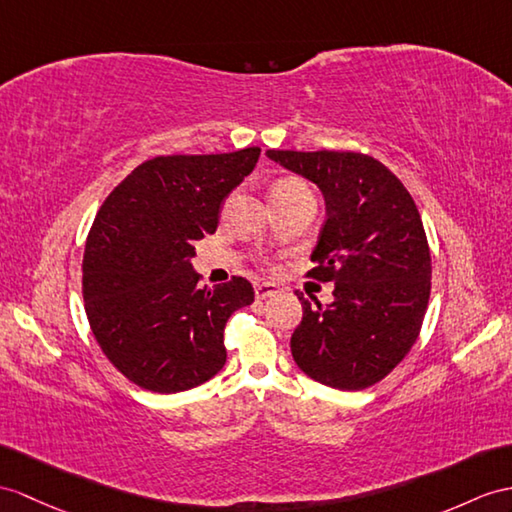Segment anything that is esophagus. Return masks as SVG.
I'll list each match as a JSON object with an SVG mask.
<instances>
[{
  "label": "esophagus",
  "instance_id": "1",
  "mask_svg": "<svg viewBox=\"0 0 512 512\" xmlns=\"http://www.w3.org/2000/svg\"><path fill=\"white\" fill-rule=\"evenodd\" d=\"M254 293H256V299H267V297L278 295V293H280V289H278L276 284L263 282V284H256V286H254Z\"/></svg>",
  "mask_w": 512,
  "mask_h": 512
}]
</instances>
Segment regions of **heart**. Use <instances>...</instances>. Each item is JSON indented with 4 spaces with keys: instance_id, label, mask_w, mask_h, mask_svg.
Listing matches in <instances>:
<instances>
[{
    "instance_id": "1",
    "label": "heart",
    "mask_w": 512,
    "mask_h": 512,
    "mask_svg": "<svg viewBox=\"0 0 512 512\" xmlns=\"http://www.w3.org/2000/svg\"><path fill=\"white\" fill-rule=\"evenodd\" d=\"M308 191V186L297 180V178H284V180H278L276 184H273L271 193H304Z\"/></svg>"
}]
</instances>
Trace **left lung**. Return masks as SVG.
I'll list each match as a JSON object with an SVG mask.
<instances>
[{
	"label": "left lung",
	"mask_w": 512,
	"mask_h": 512,
	"mask_svg": "<svg viewBox=\"0 0 512 512\" xmlns=\"http://www.w3.org/2000/svg\"><path fill=\"white\" fill-rule=\"evenodd\" d=\"M267 156L313 180L326 197L306 278L334 282V302L310 304L291 336L297 367L341 391H363L402 363L421 332L432 258L415 199L391 169L358 152Z\"/></svg>",
	"instance_id": "left-lung-1"
}]
</instances>
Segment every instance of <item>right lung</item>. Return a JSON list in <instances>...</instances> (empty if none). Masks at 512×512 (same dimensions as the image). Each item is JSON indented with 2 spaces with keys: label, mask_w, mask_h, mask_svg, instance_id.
I'll use <instances>...</instances> for the list:
<instances>
[{
  "label": "right lung",
  "mask_w": 512,
  "mask_h": 512,
  "mask_svg": "<svg viewBox=\"0 0 512 512\" xmlns=\"http://www.w3.org/2000/svg\"><path fill=\"white\" fill-rule=\"evenodd\" d=\"M258 156H156L97 210L82 260L86 319L110 363L145 391L193 389L226 365L223 328L254 289L241 276L202 289L189 260Z\"/></svg>",
  "instance_id": "1"
}]
</instances>
